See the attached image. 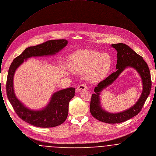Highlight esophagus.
<instances>
[{
    "label": "esophagus",
    "instance_id": "esophagus-1",
    "mask_svg": "<svg viewBox=\"0 0 156 156\" xmlns=\"http://www.w3.org/2000/svg\"><path fill=\"white\" fill-rule=\"evenodd\" d=\"M86 89H87V87L85 84H81L77 88V90L79 91V92H81V91H82V90H85Z\"/></svg>",
    "mask_w": 156,
    "mask_h": 156
}]
</instances>
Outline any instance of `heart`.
Listing matches in <instances>:
<instances>
[{
    "instance_id": "heart-1",
    "label": "heart",
    "mask_w": 156,
    "mask_h": 156,
    "mask_svg": "<svg viewBox=\"0 0 156 156\" xmlns=\"http://www.w3.org/2000/svg\"><path fill=\"white\" fill-rule=\"evenodd\" d=\"M69 67L75 73H86L87 80L95 83L102 81L108 74L111 68L112 58L106 53L81 50L70 56Z\"/></svg>"
}]
</instances>
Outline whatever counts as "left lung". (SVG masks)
Returning a JSON list of instances; mask_svg holds the SVG:
<instances>
[{"instance_id": "8db88e82", "label": "left lung", "mask_w": 156, "mask_h": 156, "mask_svg": "<svg viewBox=\"0 0 156 156\" xmlns=\"http://www.w3.org/2000/svg\"><path fill=\"white\" fill-rule=\"evenodd\" d=\"M111 47L117 51V71L100 82L92 95L90 112L91 115L101 122L107 123H119L125 122L137 115L141 111L148 97L151 88V80L148 66L140 55L137 54L127 45L123 43L113 44ZM127 67H133L141 77L143 90L141 95L133 106L124 112L111 113L101 108L100 95L101 92L114 81Z\"/></svg>"}]
</instances>
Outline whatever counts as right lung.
Here are the masks:
<instances>
[{"instance_id": "add662e5", "label": "right lung", "mask_w": 156, "mask_h": 156, "mask_svg": "<svg viewBox=\"0 0 156 156\" xmlns=\"http://www.w3.org/2000/svg\"><path fill=\"white\" fill-rule=\"evenodd\" d=\"M68 44L67 40H49L41 44L31 46L15 58L8 71L6 92L8 99L20 118L24 122L39 127H52L65 122L68 116L69 102L75 95L74 88H68L54 92L50 102L40 110H32L24 106L15 95L13 86L14 75L16 69L24 61L33 57L55 55Z\"/></svg>"}]
</instances>
